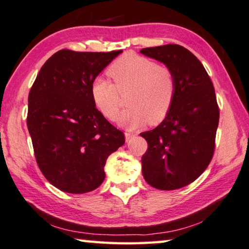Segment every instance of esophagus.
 Wrapping results in <instances>:
<instances>
[{"instance_id": "esophagus-1", "label": "esophagus", "mask_w": 249, "mask_h": 249, "mask_svg": "<svg viewBox=\"0 0 249 249\" xmlns=\"http://www.w3.org/2000/svg\"><path fill=\"white\" fill-rule=\"evenodd\" d=\"M133 136H135V135H133V133H131V132H128V131H125L124 132V137H125V142H129V140H130L131 138H132V137Z\"/></svg>"}]
</instances>
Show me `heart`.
Here are the masks:
<instances>
[{
    "label": "heart",
    "mask_w": 249,
    "mask_h": 249,
    "mask_svg": "<svg viewBox=\"0 0 249 249\" xmlns=\"http://www.w3.org/2000/svg\"><path fill=\"white\" fill-rule=\"evenodd\" d=\"M107 73L114 83L96 77L91 85L93 103L104 117L116 118L121 94L129 91V107L118 116L119 124L135 129L147 121L155 124L166 118L176 92L175 75L166 65L129 53L114 60Z\"/></svg>",
    "instance_id": "1"
}]
</instances>
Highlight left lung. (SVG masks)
Instances as JSON below:
<instances>
[{
  "label": "left lung",
  "mask_w": 249,
  "mask_h": 249,
  "mask_svg": "<svg viewBox=\"0 0 249 249\" xmlns=\"http://www.w3.org/2000/svg\"><path fill=\"white\" fill-rule=\"evenodd\" d=\"M143 55L173 71L176 92L160 125L140 133L148 143L142 158L146 182L158 190H176L196 181L214 153L219 107L213 84L199 59L179 45L142 48Z\"/></svg>",
  "instance_id": "1"
}]
</instances>
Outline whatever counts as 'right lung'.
Listing matches in <instances>:
<instances>
[{
	"label": "right lung",
	"instance_id": "right-lung-1",
	"mask_svg": "<svg viewBox=\"0 0 249 249\" xmlns=\"http://www.w3.org/2000/svg\"><path fill=\"white\" fill-rule=\"evenodd\" d=\"M122 50L62 49L41 67L29 92L27 125L36 160L50 184L81 194L99 187L107 158L124 143V132L96 109L95 77Z\"/></svg>",
	"mask_w": 249,
	"mask_h": 249
}]
</instances>
